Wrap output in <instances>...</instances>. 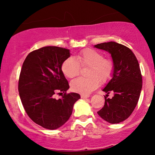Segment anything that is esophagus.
Masks as SVG:
<instances>
[{
  "label": "esophagus",
  "mask_w": 155,
  "mask_h": 155,
  "mask_svg": "<svg viewBox=\"0 0 155 155\" xmlns=\"http://www.w3.org/2000/svg\"><path fill=\"white\" fill-rule=\"evenodd\" d=\"M81 97L82 98H89V97H90V96H89V95H84V94H82V95H81Z\"/></svg>",
  "instance_id": "1"
}]
</instances>
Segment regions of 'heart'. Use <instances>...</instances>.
Wrapping results in <instances>:
<instances>
[{
	"instance_id": "obj_1",
	"label": "heart",
	"mask_w": 155,
	"mask_h": 155,
	"mask_svg": "<svg viewBox=\"0 0 155 155\" xmlns=\"http://www.w3.org/2000/svg\"><path fill=\"white\" fill-rule=\"evenodd\" d=\"M80 64L82 66H90L89 77H78L73 80L70 86L72 91L87 95L98 87L100 81L105 83L111 78L114 70V61L104 58L101 52L87 48L73 57H69L63 63L61 70L65 77L72 78L79 73Z\"/></svg>"
}]
</instances>
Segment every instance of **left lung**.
Masks as SVG:
<instances>
[{
  "instance_id": "obj_1",
  "label": "left lung",
  "mask_w": 155,
  "mask_h": 155,
  "mask_svg": "<svg viewBox=\"0 0 155 155\" xmlns=\"http://www.w3.org/2000/svg\"><path fill=\"white\" fill-rule=\"evenodd\" d=\"M94 47L111 54L114 64L111 80L103 90L107 95L111 91L114 96H104V105L97 113L109 123L117 124L130 116L140 98L142 88L140 65L131 50L122 44L109 41Z\"/></svg>"
}]
</instances>
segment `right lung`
Here are the masks:
<instances>
[{
    "label": "right lung",
    "instance_id": "right-lung-1",
    "mask_svg": "<svg viewBox=\"0 0 155 155\" xmlns=\"http://www.w3.org/2000/svg\"><path fill=\"white\" fill-rule=\"evenodd\" d=\"M70 57L69 49L45 46L30 52L21 69L18 91L28 117L43 128L54 130L64 125L72 115L78 94H66L70 86L61 66ZM64 93L57 100L53 95Z\"/></svg>",
    "mask_w": 155,
    "mask_h": 155
}]
</instances>
